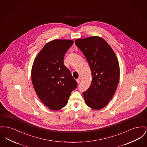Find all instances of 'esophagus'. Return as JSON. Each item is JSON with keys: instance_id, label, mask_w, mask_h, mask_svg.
<instances>
[{"instance_id": "34e87169", "label": "esophagus", "mask_w": 147, "mask_h": 147, "mask_svg": "<svg viewBox=\"0 0 147 147\" xmlns=\"http://www.w3.org/2000/svg\"><path fill=\"white\" fill-rule=\"evenodd\" d=\"M76 80H77V83L79 84V83H80V81H81V79H80V78H78V79H77Z\"/></svg>"}]
</instances>
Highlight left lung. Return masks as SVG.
<instances>
[{"mask_svg":"<svg viewBox=\"0 0 147 147\" xmlns=\"http://www.w3.org/2000/svg\"><path fill=\"white\" fill-rule=\"evenodd\" d=\"M75 43L84 54L92 72L91 85L83 93L86 103L93 109H101L111 100L119 83L118 59L111 46L101 37L77 39Z\"/></svg>","mask_w":147,"mask_h":147,"instance_id":"8db88e82","label":"left lung"}]
</instances>
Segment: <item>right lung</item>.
<instances>
[{"label":"right lung","instance_id":"obj_1","mask_svg":"<svg viewBox=\"0 0 147 147\" xmlns=\"http://www.w3.org/2000/svg\"><path fill=\"white\" fill-rule=\"evenodd\" d=\"M73 43L71 40H52L44 46L33 62L31 77L35 92L51 110L64 107L71 92L77 86V82L64 65L65 54Z\"/></svg>","mask_w":147,"mask_h":147}]
</instances>
